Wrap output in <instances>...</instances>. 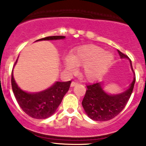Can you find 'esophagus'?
Listing matches in <instances>:
<instances>
[{"label":"esophagus","mask_w":146,"mask_h":146,"mask_svg":"<svg viewBox=\"0 0 146 146\" xmlns=\"http://www.w3.org/2000/svg\"><path fill=\"white\" fill-rule=\"evenodd\" d=\"M77 82H74V81H73V82H72V83H71V87H74V86H77Z\"/></svg>","instance_id":"34e87169"}]
</instances>
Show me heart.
I'll list each match as a JSON object with an SVG mask.
<instances>
[{
	"instance_id": "heart-1",
	"label": "heart",
	"mask_w": 146,
	"mask_h": 146,
	"mask_svg": "<svg viewBox=\"0 0 146 146\" xmlns=\"http://www.w3.org/2000/svg\"><path fill=\"white\" fill-rule=\"evenodd\" d=\"M114 60L111 52L104 51L96 45H84L75 49L71 55L64 59V65L69 73H74L77 65L82 66L81 74L85 79L94 81L104 75L110 68Z\"/></svg>"
}]
</instances>
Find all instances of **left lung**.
Segmentation results:
<instances>
[{"instance_id": "left-lung-1", "label": "left lung", "mask_w": 146, "mask_h": 146, "mask_svg": "<svg viewBox=\"0 0 146 146\" xmlns=\"http://www.w3.org/2000/svg\"><path fill=\"white\" fill-rule=\"evenodd\" d=\"M121 58H127L130 61L131 69L134 72L131 60L127 55L118 50ZM135 74L128 89L118 94H110L104 90L101 82L88 85L82 105L88 116L94 121H109L118 115L125 108L133 91Z\"/></svg>"}]
</instances>
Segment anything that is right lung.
I'll list each match as a JSON object with an SVG mask.
<instances>
[{"label": "right lung", "instance_id": "right-lung-1", "mask_svg": "<svg viewBox=\"0 0 146 146\" xmlns=\"http://www.w3.org/2000/svg\"><path fill=\"white\" fill-rule=\"evenodd\" d=\"M64 36H52L36 40L64 39ZM17 61L15 62L16 64ZM71 81L55 82L52 86L44 91L28 93L20 88L15 82L11 72V87L16 100L20 108L27 115L36 119H45L55 113L61 103L64 95L69 91Z\"/></svg>", "mask_w": 146, "mask_h": 146}]
</instances>
